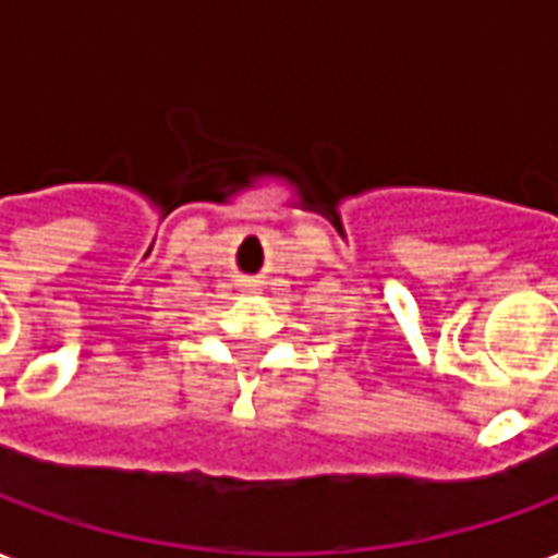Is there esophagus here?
<instances>
[{
  "mask_svg": "<svg viewBox=\"0 0 558 558\" xmlns=\"http://www.w3.org/2000/svg\"><path fill=\"white\" fill-rule=\"evenodd\" d=\"M239 287H242V292H257L259 280L257 278H242V283H239Z\"/></svg>",
  "mask_w": 558,
  "mask_h": 558,
  "instance_id": "obj_1",
  "label": "esophagus"
}]
</instances>
